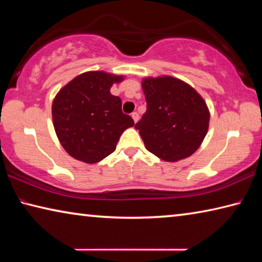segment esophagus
Instances as JSON below:
<instances>
[{
    "label": "esophagus",
    "mask_w": 262,
    "mask_h": 262,
    "mask_svg": "<svg viewBox=\"0 0 262 262\" xmlns=\"http://www.w3.org/2000/svg\"><path fill=\"white\" fill-rule=\"evenodd\" d=\"M132 119H133V120H134V122L136 123L137 121H139V114H137L136 112H133V113H132Z\"/></svg>",
    "instance_id": "1"
}]
</instances>
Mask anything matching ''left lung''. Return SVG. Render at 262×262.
<instances>
[{
  "label": "left lung",
  "instance_id": "1",
  "mask_svg": "<svg viewBox=\"0 0 262 262\" xmlns=\"http://www.w3.org/2000/svg\"><path fill=\"white\" fill-rule=\"evenodd\" d=\"M147 112L135 128L145 149L165 162H178L200 148L209 128L210 112L201 95L172 76L144 77Z\"/></svg>",
  "mask_w": 262,
  "mask_h": 262
}]
</instances>
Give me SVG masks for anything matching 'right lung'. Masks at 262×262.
<instances>
[{
  "mask_svg": "<svg viewBox=\"0 0 262 262\" xmlns=\"http://www.w3.org/2000/svg\"><path fill=\"white\" fill-rule=\"evenodd\" d=\"M125 79L94 70L77 75L53 99L52 118L57 139L73 158L88 164L112 154L123 132L134 126L121 111V99L111 94L114 83Z\"/></svg>",
  "mask_w": 262,
  "mask_h": 262,
  "instance_id": "add662e5",
  "label": "right lung"
}]
</instances>
